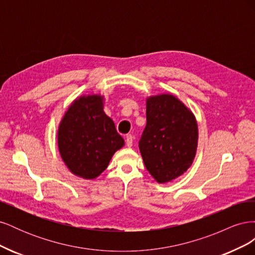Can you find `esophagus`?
<instances>
[{"mask_svg": "<svg viewBox=\"0 0 255 255\" xmlns=\"http://www.w3.org/2000/svg\"><path fill=\"white\" fill-rule=\"evenodd\" d=\"M126 143H127V145L128 146V148H130V146L133 145V136L130 135V134L127 135V138H126Z\"/></svg>", "mask_w": 255, "mask_h": 255, "instance_id": "esophagus-1", "label": "esophagus"}]
</instances>
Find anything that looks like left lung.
<instances>
[{"label":"left lung","instance_id":"8db88e82","mask_svg":"<svg viewBox=\"0 0 255 255\" xmlns=\"http://www.w3.org/2000/svg\"><path fill=\"white\" fill-rule=\"evenodd\" d=\"M146 170L158 183L179 177L191 166L198 146L195 115L175 96L146 99V125L138 143Z\"/></svg>","mask_w":255,"mask_h":255}]
</instances>
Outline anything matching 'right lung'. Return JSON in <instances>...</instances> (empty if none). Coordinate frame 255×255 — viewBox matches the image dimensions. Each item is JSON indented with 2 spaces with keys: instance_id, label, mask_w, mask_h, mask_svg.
<instances>
[{
  "instance_id": "add662e5",
  "label": "right lung",
  "mask_w": 255,
  "mask_h": 255,
  "mask_svg": "<svg viewBox=\"0 0 255 255\" xmlns=\"http://www.w3.org/2000/svg\"><path fill=\"white\" fill-rule=\"evenodd\" d=\"M101 95L81 96L68 107L57 130L58 150L73 174L94 180L125 145L114 121L104 111Z\"/></svg>"
}]
</instances>
